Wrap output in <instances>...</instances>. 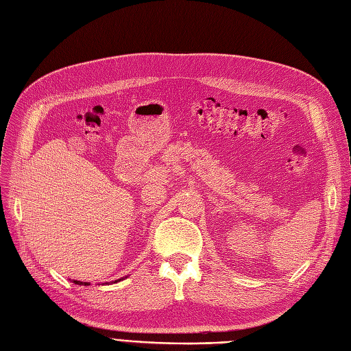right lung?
Here are the masks:
<instances>
[{
  "label": "right lung",
  "mask_w": 351,
  "mask_h": 351,
  "mask_svg": "<svg viewBox=\"0 0 351 351\" xmlns=\"http://www.w3.org/2000/svg\"><path fill=\"white\" fill-rule=\"evenodd\" d=\"M121 280H123V278L117 280V281H112V282H119V281H121ZM73 282H74V284H77V285H82V284H83V285H90L89 282H82V281H77V280H73ZM105 284H108V282H105Z\"/></svg>",
  "instance_id": "add662e5"
}]
</instances>
